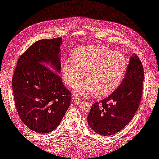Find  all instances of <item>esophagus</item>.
<instances>
[{"mask_svg":"<svg viewBox=\"0 0 159 159\" xmlns=\"http://www.w3.org/2000/svg\"><path fill=\"white\" fill-rule=\"evenodd\" d=\"M81 102V100L80 98H75L74 99V103L76 104H80Z\"/></svg>","mask_w":159,"mask_h":159,"instance_id":"obj_1","label":"esophagus"}]
</instances>
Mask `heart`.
Listing matches in <instances>:
<instances>
[{"mask_svg":"<svg viewBox=\"0 0 159 159\" xmlns=\"http://www.w3.org/2000/svg\"><path fill=\"white\" fill-rule=\"evenodd\" d=\"M62 67L63 80L68 86L75 87L87 71L88 80L80 84L75 93L90 96L112 93L121 84L127 70V60L123 53L101 45L80 47Z\"/></svg>","mask_w":159,"mask_h":159,"instance_id":"b5f03b06","label":"heart"}]
</instances>
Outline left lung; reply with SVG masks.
<instances>
[{
    "label": "left lung",
    "instance_id": "1",
    "mask_svg": "<svg viewBox=\"0 0 159 159\" xmlns=\"http://www.w3.org/2000/svg\"><path fill=\"white\" fill-rule=\"evenodd\" d=\"M143 80V64L138 55L133 54L119 87L108 98L92 106L88 116L89 127L102 136L116 134L125 127L139 108Z\"/></svg>",
    "mask_w": 159,
    "mask_h": 159
}]
</instances>
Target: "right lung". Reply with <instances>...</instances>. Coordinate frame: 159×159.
I'll list each match as a JSON object with an SVG mask.
<instances>
[{
	"mask_svg": "<svg viewBox=\"0 0 159 159\" xmlns=\"http://www.w3.org/2000/svg\"><path fill=\"white\" fill-rule=\"evenodd\" d=\"M61 37L37 41L20 55L12 80L16 109L31 130L47 134L61 122L71 92L61 77Z\"/></svg>",
	"mask_w": 159,
	"mask_h": 159,
	"instance_id": "right-lung-1",
	"label": "right lung"
}]
</instances>
